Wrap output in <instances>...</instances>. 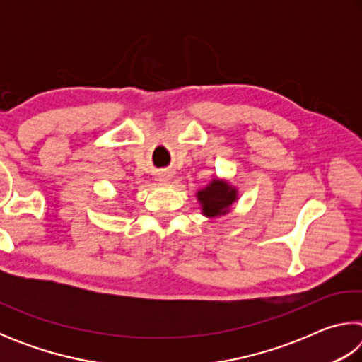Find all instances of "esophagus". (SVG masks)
<instances>
[{
    "instance_id": "1",
    "label": "esophagus",
    "mask_w": 362,
    "mask_h": 362,
    "mask_svg": "<svg viewBox=\"0 0 362 362\" xmlns=\"http://www.w3.org/2000/svg\"><path fill=\"white\" fill-rule=\"evenodd\" d=\"M161 182H168V179H166V177H161Z\"/></svg>"
}]
</instances>
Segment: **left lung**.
<instances>
[{
	"label": "left lung",
	"mask_w": 362,
	"mask_h": 362,
	"mask_svg": "<svg viewBox=\"0 0 362 362\" xmlns=\"http://www.w3.org/2000/svg\"><path fill=\"white\" fill-rule=\"evenodd\" d=\"M201 209L206 217H220L230 212V207L238 199V189L226 180L214 179L209 185L196 193Z\"/></svg>",
	"instance_id": "obj_1"
}]
</instances>
